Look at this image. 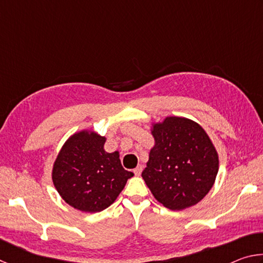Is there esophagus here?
Listing matches in <instances>:
<instances>
[{"label": "esophagus", "instance_id": "1", "mask_svg": "<svg viewBox=\"0 0 263 263\" xmlns=\"http://www.w3.org/2000/svg\"><path fill=\"white\" fill-rule=\"evenodd\" d=\"M141 172H142L141 164H139V166H137L135 169H133V173H135V175H137V176H139L141 174Z\"/></svg>", "mask_w": 263, "mask_h": 263}]
</instances>
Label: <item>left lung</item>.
<instances>
[{
    "instance_id": "8db88e82",
    "label": "left lung",
    "mask_w": 263,
    "mask_h": 263,
    "mask_svg": "<svg viewBox=\"0 0 263 263\" xmlns=\"http://www.w3.org/2000/svg\"><path fill=\"white\" fill-rule=\"evenodd\" d=\"M155 144L141 173L158 202L183 210L202 201L215 183L219 160L204 128L191 119L171 116L154 123Z\"/></svg>"
}]
</instances>
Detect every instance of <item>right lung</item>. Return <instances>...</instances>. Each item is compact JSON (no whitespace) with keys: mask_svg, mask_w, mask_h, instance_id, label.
<instances>
[{"mask_svg":"<svg viewBox=\"0 0 263 263\" xmlns=\"http://www.w3.org/2000/svg\"><path fill=\"white\" fill-rule=\"evenodd\" d=\"M105 140L94 131L74 133L53 164V184L61 198L77 210L91 213L104 210L133 176L123 168L117 151L105 152Z\"/></svg>","mask_w":263,"mask_h":263,"instance_id":"obj_1","label":"right lung"}]
</instances>
